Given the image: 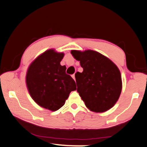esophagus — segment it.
Returning <instances> with one entry per match:
<instances>
[{
	"instance_id": "34e87169",
	"label": "esophagus",
	"mask_w": 147,
	"mask_h": 147,
	"mask_svg": "<svg viewBox=\"0 0 147 147\" xmlns=\"http://www.w3.org/2000/svg\"><path fill=\"white\" fill-rule=\"evenodd\" d=\"M72 78H73L74 80V81H75L76 80H75V74H73V75H72Z\"/></svg>"
}]
</instances>
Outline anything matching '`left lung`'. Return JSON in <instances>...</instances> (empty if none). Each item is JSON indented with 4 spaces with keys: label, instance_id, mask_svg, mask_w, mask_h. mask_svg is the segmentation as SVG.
Listing matches in <instances>:
<instances>
[{
    "label": "left lung",
    "instance_id": "obj_1",
    "mask_svg": "<svg viewBox=\"0 0 147 147\" xmlns=\"http://www.w3.org/2000/svg\"><path fill=\"white\" fill-rule=\"evenodd\" d=\"M71 53L80 61L82 73L77 72V91L87 108L96 113L115 105L122 91V78L117 66L105 56L92 50Z\"/></svg>",
    "mask_w": 147,
    "mask_h": 147
}]
</instances>
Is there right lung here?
<instances>
[{
  "label": "right lung",
  "instance_id": "obj_1",
  "mask_svg": "<svg viewBox=\"0 0 147 147\" xmlns=\"http://www.w3.org/2000/svg\"><path fill=\"white\" fill-rule=\"evenodd\" d=\"M64 53L47 50L34 59L26 75V86L32 99L42 108L56 111L63 106L76 83L65 73L60 61Z\"/></svg>",
  "mask_w": 147,
  "mask_h": 147
}]
</instances>
